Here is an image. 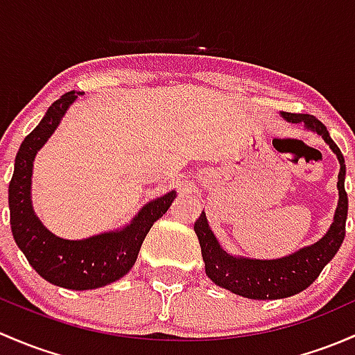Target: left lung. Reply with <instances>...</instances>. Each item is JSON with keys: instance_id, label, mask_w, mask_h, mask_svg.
I'll list each match as a JSON object with an SVG mask.
<instances>
[{"instance_id": "8db88e82", "label": "left lung", "mask_w": 355, "mask_h": 355, "mask_svg": "<svg viewBox=\"0 0 355 355\" xmlns=\"http://www.w3.org/2000/svg\"><path fill=\"white\" fill-rule=\"evenodd\" d=\"M280 116L287 123H302L306 130L320 135L330 145L331 152L337 155L338 164H340L337 182L338 205L335 208L334 222L327 234L314 244L301 248L287 257L258 259L239 257V254L225 251L208 225L205 211H202L200 218L195 222V232L202 248L205 273L208 279L215 286L231 291L232 294L248 299H258V301L291 297L311 286L321 270L340 250L343 237H345V220L347 210H349V198L345 193V160H343L340 148L331 140L327 126L311 114L280 112Z\"/></svg>"}]
</instances>
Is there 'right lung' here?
<instances>
[{
  "label": "right lung",
  "mask_w": 355,
  "mask_h": 355,
  "mask_svg": "<svg viewBox=\"0 0 355 355\" xmlns=\"http://www.w3.org/2000/svg\"><path fill=\"white\" fill-rule=\"evenodd\" d=\"M83 92L64 94L51 104L41 123L25 137L15 157L8 188L10 224L17 246L32 268L47 282L71 291H89L116 282L133 268L140 248L153 222L159 220L176 191L145 203L130 224L85 239H63L42 224L32 207V169L37 152L60 126L69 105Z\"/></svg>",
  "instance_id": "1"
}]
</instances>
